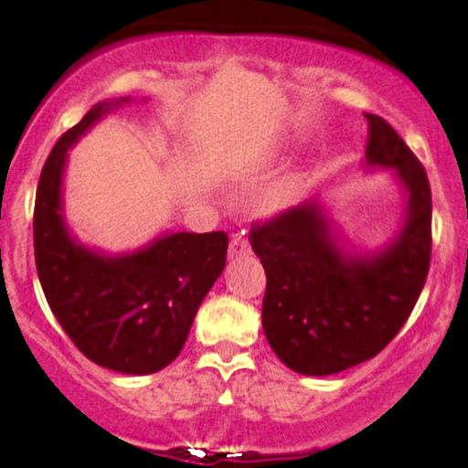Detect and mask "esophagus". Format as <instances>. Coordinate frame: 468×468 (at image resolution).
Returning <instances> with one entry per match:
<instances>
[{
  "label": "esophagus",
  "mask_w": 468,
  "mask_h": 468,
  "mask_svg": "<svg viewBox=\"0 0 468 468\" xmlns=\"http://www.w3.org/2000/svg\"><path fill=\"white\" fill-rule=\"evenodd\" d=\"M250 255V244L249 239L241 238V235H233L229 244V260H241V257Z\"/></svg>",
  "instance_id": "obj_1"
}]
</instances>
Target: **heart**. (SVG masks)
I'll list each match as a JSON object with an SVG mask.
<instances>
[{
    "instance_id": "b5f03b06",
    "label": "heart",
    "mask_w": 468,
    "mask_h": 468,
    "mask_svg": "<svg viewBox=\"0 0 468 468\" xmlns=\"http://www.w3.org/2000/svg\"><path fill=\"white\" fill-rule=\"evenodd\" d=\"M299 191H302V180L297 176H286V178L275 180L268 185L257 197V207L264 216H275V213L286 211V208L297 200Z\"/></svg>"
}]
</instances>
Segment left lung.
Wrapping results in <instances>:
<instances>
[{"label": "left lung", "instance_id": "left-lung-1", "mask_svg": "<svg viewBox=\"0 0 468 468\" xmlns=\"http://www.w3.org/2000/svg\"><path fill=\"white\" fill-rule=\"evenodd\" d=\"M365 118V166L391 169L405 193L402 224L383 249H346L316 197L250 230L266 271L264 335L297 374L330 376L376 356L405 325L429 272L427 174L389 122Z\"/></svg>", "mask_w": 468, "mask_h": 468}]
</instances>
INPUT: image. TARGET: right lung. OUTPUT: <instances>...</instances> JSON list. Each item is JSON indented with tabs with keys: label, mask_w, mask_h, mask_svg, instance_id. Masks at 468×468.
<instances>
[{
	"label": "right lung",
	"mask_w": 468,
	"mask_h": 468,
	"mask_svg": "<svg viewBox=\"0 0 468 468\" xmlns=\"http://www.w3.org/2000/svg\"><path fill=\"white\" fill-rule=\"evenodd\" d=\"M130 99L96 103L58 138L35 200V261L52 314L90 361L121 374H154L176 361L202 299L227 266L229 238L163 233L143 249L107 255L69 233L63 216L68 152Z\"/></svg>",
	"instance_id": "obj_1"
}]
</instances>
